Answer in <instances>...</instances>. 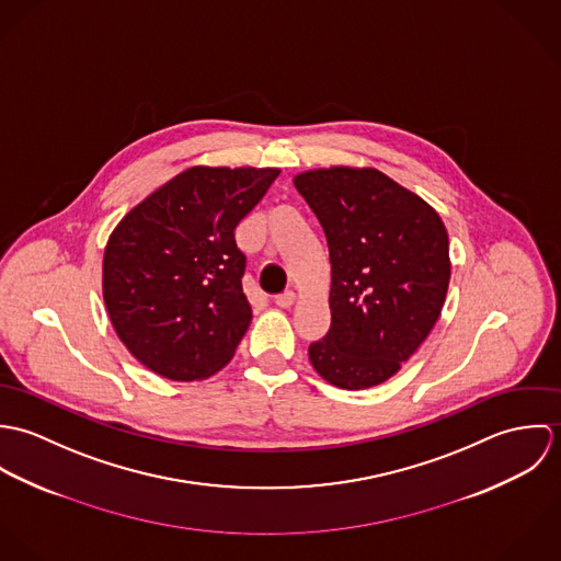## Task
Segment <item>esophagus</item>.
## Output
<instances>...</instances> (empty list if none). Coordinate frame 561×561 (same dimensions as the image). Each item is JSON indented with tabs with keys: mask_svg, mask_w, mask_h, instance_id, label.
<instances>
[{
	"mask_svg": "<svg viewBox=\"0 0 561 561\" xmlns=\"http://www.w3.org/2000/svg\"><path fill=\"white\" fill-rule=\"evenodd\" d=\"M294 302H296V294L294 291H283V294H278L274 298V305L280 307V309H289V307H294Z\"/></svg>",
	"mask_w": 561,
	"mask_h": 561,
	"instance_id": "34e87169",
	"label": "esophagus"
}]
</instances>
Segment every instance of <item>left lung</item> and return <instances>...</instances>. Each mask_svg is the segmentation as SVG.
Returning <instances> with one entry per match:
<instances>
[{
	"label": "left lung",
	"instance_id": "1",
	"mask_svg": "<svg viewBox=\"0 0 561 561\" xmlns=\"http://www.w3.org/2000/svg\"><path fill=\"white\" fill-rule=\"evenodd\" d=\"M328 240L332 321L309 358L323 380L358 391L400 371L438 320L451 265L438 214L374 168L294 179Z\"/></svg>",
	"mask_w": 561,
	"mask_h": 561
}]
</instances>
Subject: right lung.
<instances>
[{
    "label": "right lung",
    "instance_id": "obj_1",
    "mask_svg": "<svg viewBox=\"0 0 561 561\" xmlns=\"http://www.w3.org/2000/svg\"><path fill=\"white\" fill-rule=\"evenodd\" d=\"M278 172L187 168L110 236L103 300L121 341L151 371L192 382L233 358L252 320L236 229Z\"/></svg>",
    "mask_w": 561,
    "mask_h": 561
}]
</instances>
